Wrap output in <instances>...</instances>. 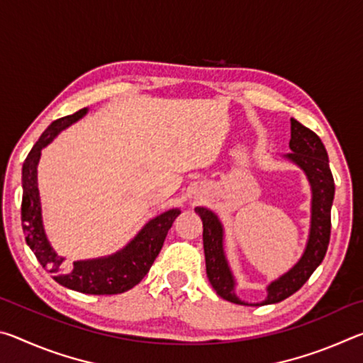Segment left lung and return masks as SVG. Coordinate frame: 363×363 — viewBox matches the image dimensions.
Segmentation results:
<instances>
[{
  "label": "left lung",
  "instance_id": "left-lung-1",
  "mask_svg": "<svg viewBox=\"0 0 363 363\" xmlns=\"http://www.w3.org/2000/svg\"><path fill=\"white\" fill-rule=\"evenodd\" d=\"M291 153L288 158L306 171L312 186V220L311 235L303 257L290 272L270 284L267 299L262 304H274L291 296L303 286L312 272L320 266L327 253L331 232V205L335 196V181L331 174L325 145L314 131L291 118ZM203 220V248L206 275L220 298L233 304H245L233 293V279L223 251V227L218 218L206 208H195Z\"/></svg>",
  "mask_w": 363,
  "mask_h": 363
}]
</instances>
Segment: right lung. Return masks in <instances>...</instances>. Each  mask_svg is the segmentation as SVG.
<instances>
[{
	"label": "right lung",
	"instance_id": "right-lung-1",
	"mask_svg": "<svg viewBox=\"0 0 363 363\" xmlns=\"http://www.w3.org/2000/svg\"><path fill=\"white\" fill-rule=\"evenodd\" d=\"M86 113V108L73 115L52 121L26 158L22 167V208L21 219L26 242L33 251L36 259L52 279L65 288L84 294H118L131 290L149 272L153 261L163 247L167 233L179 216V210H169L152 219L139 235L118 253L93 261H78L73 266L64 264V257L56 255L45 235L41 224V206L38 186H36V164L41 149L46 147L57 134Z\"/></svg>",
	"mask_w": 363,
	"mask_h": 363
}]
</instances>
